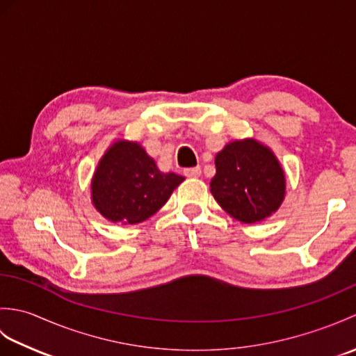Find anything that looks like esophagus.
I'll return each mask as SVG.
<instances>
[{"instance_id":"34e87169","label":"esophagus","mask_w":356,"mask_h":356,"mask_svg":"<svg viewBox=\"0 0 356 356\" xmlns=\"http://www.w3.org/2000/svg\"><path fill=\"white\" fill-rule=\"evenodd\" d=\"M184 174L186 177H199L202 174V170L200 166H194V168H185Z\"/></svg>"}]
</instances>
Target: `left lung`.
Segmentation results:
<instances>
[{
    "instance_id": "1",
    "label": "left lung",
    "mask_w": 356,
    "mask_h": 356,
    "mask_svg": "<svg viewBox=\"0 0 356 356\" xmlns=\"http://www.w3.org/2000/svg\"><path fill=\"white\" fill-rule=\"evenodd\" d=\"M284 186L282 166L260 142H231L216 156L211 193L240 222L255 223L275 213L284 199Z\"/></svg>"
}]
</instances>
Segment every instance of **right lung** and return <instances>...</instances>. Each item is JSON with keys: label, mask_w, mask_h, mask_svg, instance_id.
<instances>
[{"label": "right lung", "mask_w": 356, "mask_h": 356, "mask_svg": "<svg viewBox=\"0 0 356 356\" xmlns=\"http://www.w3.org/2000/svg\"><path fill=\"white\" fill-rule=\"evenodd\" d=\"M182 182V176L159 171L139 143L119 140L97 166L92 199L96 209L108 220L136 225L161 209Z\"/></svg>", "instance_id": "obj_1"}]
</instances>
